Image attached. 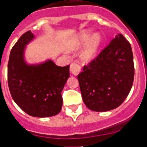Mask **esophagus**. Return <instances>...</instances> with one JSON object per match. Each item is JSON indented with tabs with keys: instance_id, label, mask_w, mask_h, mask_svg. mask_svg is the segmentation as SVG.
<instances>
[{
	"instance_id": "34e87169",
	"label": "esophagus",
	"mask_w": 147,
	"mask_h": 147,
	"mask_svg": "<svg viewBox=\"0 0 147 147\" xmlns=\"http://www.w3.org/2000/svg\"><path fill=\"white\" fill-rule=\"evenodd\" d=\"M81 71V65L77 62H72L70 65V71L73 76H78Z\"/></svg>"
}]
</instances>
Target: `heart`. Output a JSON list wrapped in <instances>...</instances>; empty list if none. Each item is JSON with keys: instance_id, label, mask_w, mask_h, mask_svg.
<instances>
[{"instance_id": "obj_1", "label": "heart", "mask_w": 147, "mask_h": 147, "mask_svg": "<svg viewBox=\"0 0 147 147\" xmlns=\"http://www.w3.org/2000/svg\"><path fill=\"white\" fill-rule=\"evenodd\" d=\"M90 40H89V39ZM87 45L83 51V56L86 59H91L96 55L97 50L101 44V36L98 34H95L91 38V33L88 31H83L78 34V36L70 42L69 45V49H78L87 43Z\"/></svg>"}]
</instances>
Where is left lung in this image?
I'll list each match as a JSON object with an SVG mask.
<instances>
[{"label":"left lung","mask_w":147,"mask_h":147,"mask_svg":"<svg viewBox=\"0 0 147 147\" xmlns=\"http://www.w3.org/2000/svg\"><path fill=\"white\" fill-rule=\"evenodd\" d=\"M134 79L131 45L119 34L78 75L86 106L96 112L117 108L129 93Z\"/></svg>","instance_id":"1"}]
</instances>
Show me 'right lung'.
Instances as JSON below:
<instances>
[{
	"mask_svg": "<svg viewBox=\"0 0 147 147\" xmlns=\"http://www.w3.org/2000/svg\"><path fill=\"white\" fill-rule=\"evenodd\" d=\"M33 38V34L27 31L11 49L7 65L9 90L27 114L35 117L55 116L61 109V91L69 77V65L60 67L52 61L28 65L24 61V49Z\"/></svg>",
	"mask_w": 147,
	"mask_h": 147,
	"instance_id": "right-lung-1",
	"label": "right lung"
}]
</instances>
